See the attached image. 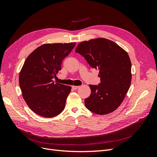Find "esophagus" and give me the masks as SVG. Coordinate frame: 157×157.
Segmentation results:
<instances>
[{
    "mask_svg": "<svg viewBox=\"0 0 157 157\" xmlns=\"http://www.w3.org/2000/svg\"><path fill=\"white\" fill-rule=\"evenodd\" d=\"M79 87H80V86H72V88H73L74 90H77V89H78Z\"/></svg>",
    "mask_w": 157,
    "mask_h": 157,
    "instance_id": "esophagus-1",
    "label": "esophagus"
}]
</instances>
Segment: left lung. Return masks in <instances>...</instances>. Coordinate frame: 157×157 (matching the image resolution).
<instances>
[{"mask_svg":"<svg viewBox=\"0 0 157 157\" xmlns=\"http://www.w3.org/2000/svg\"><path fill=\"white\" fill-rule=\"evenodd\" d=\"M75 52L99 71L101 82L89 85L91 94L85 99V106L101 115L115 111L124 100L131 84L132 64L127 52L115 42L104 38L81 42Z\"/></svg>","mask_w":157,"mask_h":157,"instance_id":"1","label":"left lung"}]
</instances>
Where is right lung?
Returning a JSON list of instances; mask_svg holds the SVG:
<instances>
[{"instance_id":"obj_1","label":"right lung","mask_w":157,"mask_h":157,"mask_svg":"<svg viewBox=\"0 0 157 157\" xmlns=\"http://www.w3.org/2000/svg\"><path fill=\"white\" fill-rule=\"evenodd\" d=\"M75 44H42L26 59L19 76V84L27 105L37 115L51 118L63 111L71 87L54 82L53 78Z\"/></svg>"}]
</instances>
